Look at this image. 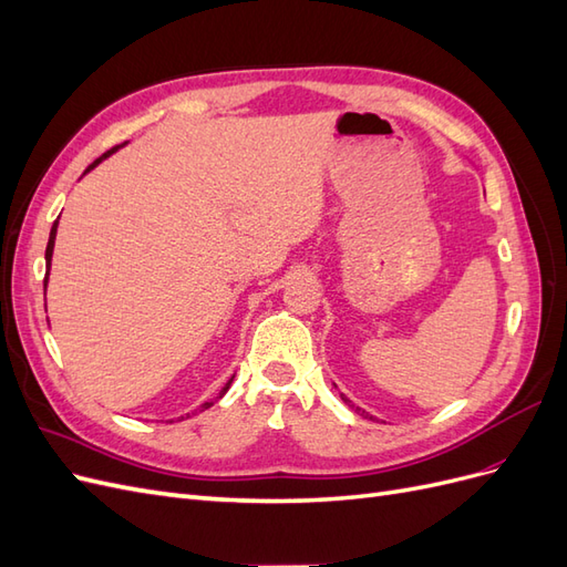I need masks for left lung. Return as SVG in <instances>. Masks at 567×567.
I'll return each mask as SVG.
<instances>
[{
	"label": "left lung",
	"mask_w": 567,
	"mask_h": 567,
	"mask_svg": "<svg viewBox=\"0 0 567 567\" xmlns=\"http://www.w3.org/2000/svg\"><path fill=\"white\" fill-rule=\"evenodd\" d=\"M340 398H342V402H346V404H348V406H352V409H354V411H362V409H359V406H354V404H352V402H350V400H348V398H346V394H340ZM362 416H364V419H371V421H379V419H373V416H371V414H367V411H362Z\"/></svg>",
	"instance_id": "1"
}]
</instances>
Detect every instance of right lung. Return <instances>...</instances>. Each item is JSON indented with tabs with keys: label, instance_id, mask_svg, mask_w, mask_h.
<instances>
[{
	"label": "right lung",
	"instance_id": "1",
	"mask_svg": "<svg viewBox=\"0 0 567 567\" xmlns=\"http://www.w3.org/2000/svg\"><path fill=\"white\" fill-rule=\"evenodd\" d=\"M125 144H127V142H125ZM125 144H120V146L111 148L109 153H104V156H101V158H96V161H94V163H92V165H90L87 169H84V175H87V173H92V169H94V167H96V165H99L101 161H106L109 156H113V153H115L117 148H123ZM56 229H59V219L54 221V227H51V231H49V244H47V252H44V260H47V277H44V290H47V284H49V269H51V257H54V244H56ZM231 381H234V375H231V379H229V381L225 383V388H221V390H219V394H217V400H219V398H225V392L229 390ZM210 406H213V402H203V404H200V411H205V409H210ZM186 416H188V414H186ZM182 419H184V416H182Z\"/></svg>",
	"mask_w": 567,
	"mask_h": 567
}]
</instances>
